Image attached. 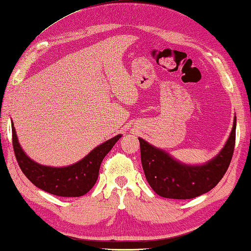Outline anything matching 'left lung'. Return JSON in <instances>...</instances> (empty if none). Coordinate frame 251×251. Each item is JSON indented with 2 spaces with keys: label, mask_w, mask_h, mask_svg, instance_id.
I'll list each match as a JSON object with an SVG mask.
<instances>
[{
  "label": "left lung",
  "mask_w": 251,
  "mask_h": 251,
  "mask_svg": "<svg viewBox=\"0 0 251 251\" xmlns=\"http://www.w3.org/2000/svg\"><path fill=\"white\" fill-rule=\"evenodd\" d=\"M142 168L155 194L170 199H192L215 188L228 170L236 142V117L227 143L203 166H187L139 138Z\"/></svg>",
  "instance_id": "obj_1"
}]
</instances>
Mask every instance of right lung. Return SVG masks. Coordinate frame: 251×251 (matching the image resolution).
<instances>
[{"label": "right lung", "mask_w": 251, "mask_h": 251, "mask_svg": "<svg viewBox=\"0 0 251 251\" xmlns=\"http://www.w3.org/2000/svg\"><path fill=\"white\" fill-rule=\"evenodd\" d=\"M120 138L121 135L119 134L102 143L72 166L52 168L41 166L24 153L12 122V143L16 161L22 172L34 186L60 197H81L91 190L98 180L102 160Z\"/></svg>", "instance_id": "add662e5"}]
</instances>
